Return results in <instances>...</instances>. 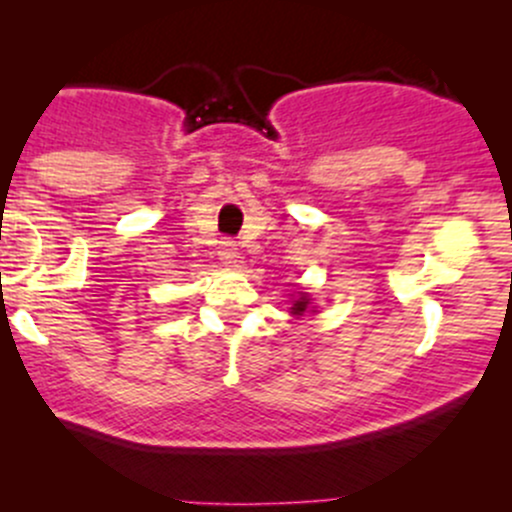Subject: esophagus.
<instances>
[{"instance_id": "34e87169", "label": "esophagus", "mask_w": 512, "mask_h": 512, "mask_svg": "<svg viewBox=\"0 0 512 512\" xmlns=\"http://www.w3.org/2000/svg\"><path fill=\"white\" fill-rule=\"evenodd\" d=\"M237 257V245L232 240H223L220 242V260L225 262V265H230V262H235Z\"/></svg>"}]
</instances>
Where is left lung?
Masks as SVG:
<instances>
[{"instance_id": "1", "label": "left lung", "mask_w": 512, "mask_h": 512, "mask_svg": "<svg viewBox=\"0 0 512 512\" xmlns=\"http://www.w3.org/2000/svg\"><path fill=\"white\" fill-rule=\"evenodd\" d=\"M307 309H309V294L302 292L297 299H294L292 314H294V317H302V314L307 312ZM312 312H314V309H312Z\"/></svg>"}]
</instances>
